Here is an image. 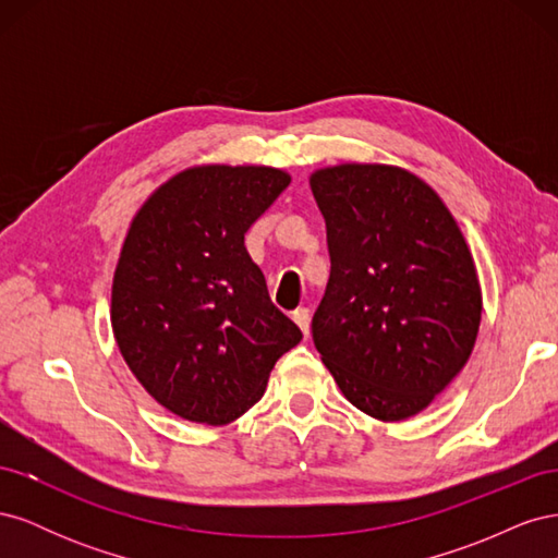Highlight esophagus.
I'll list each match as a JSON object with an SVG mask.
<instances>
[{"mask_svg":"<svg viewBox=\"0 0 558 558\" xmlns=\"http://www.w3.org/2000/svg\"><path fill=\"white\" fill-rule=\"evenodd\" d=\"M293 320L300 326L302 335L310 337V310H307V307H298V310L293 312Z\"/></svg>","mask_w":558,"mask_h":558,"instance_id":"obj_1","label":"esophagus"}]
</instances>
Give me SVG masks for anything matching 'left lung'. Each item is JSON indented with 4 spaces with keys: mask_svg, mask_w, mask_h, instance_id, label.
<instances>
[{
    "mask_svg": "<svg viewBox=\"0 0 558 558\" xmlns=\"http://www.w3.org/2000/svg\"><path fill=\"white\" fill-rule=\"evenodd\" d=\"M330 279L312 337L344 398L379 421L426 410L468 363L482 291L468 244L428 183L347 162L310 179Z\"/></svg>",
    "mask_w": 558,
    "mask_h": 558,
    "instance_id": "1",
    "label": "left lung"
}]
</instances>
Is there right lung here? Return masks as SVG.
I'll return each mask as SVG.
<instances>
[{"instance_id": "1", "label": "right lung", "mask_w": 558, "mask_h": 558, "mask_svg": "<svg viewBox=\"0 0 558 558\" xmlns=\"http://www.w3.org/2000/svg\"><path fill=\"white\" fill-rule=\"evenodd\" d=\"M289 183L275 167H191L162 183L128 230L111 289L113 335L132 375L181 418H240L302 340L244 246Z\"/></svg>"}]
</instances>
